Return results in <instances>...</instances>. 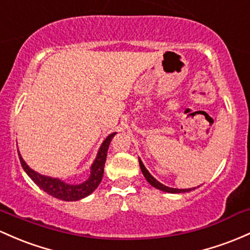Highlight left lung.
I'll list each match as a JSON object with an SVG mask.
<instances>
[{
    "label": "left lung",
    "mask_w": 250,
    "mask_h": 250,
    "mask_svg": "<svg viewBox=\"0 0 250 250\" xmlns=\"http://www.w3.org/2000/svg\"><path fill=\"white\" fill-rule=\"evenodd\" d=\"M139 164H140V168H141V171H142V174L145 175V178H146L147 182L149 183L150 185L153 186V188H158V190L164 191V192H168V193H184V192H190V191L196 188H168V186H166V185H164V184L159 183L158 180H156L155 178L153 177V175L150 174L149 172H148V169L146 168V167H145L144 163H142L141 159H140V158H139Z\"/></svg>",
    "instance_id": "obj_1"
}]
</instances>
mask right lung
I'll return each mask as SVG.
<instances>
[{
	"instance_id": "right-lung-1",
	"label": "right lung",
	"mask_w": 250,
	"mask_h": 250,
	"mask_svg": "<svg viewBox=\"0 0 250 250\" xmlns=\"http://www.w3.org/2000/svg\"><path fill=\"white\" fill-rule=\"evenodd\" d=\"M116 135V133H112L108 135L105 140L101 145L100 149H98L97 155H96L94 163L90 167V175L84 183L82 184H67L62 182V179L58 178H52L48 175H43L35 172L31 167L26 164L23 158L19 153L20 156V163L22 165L24 172L28 174V177L37 184L38 186L48 193L49 196L56 197V198L62 199L65 202H76L79 199H83L91 194L97 186L102 182L103 173H104V165H105L106 154H108V148L110 145L111 139Z\"/></svg>"
}]
</instances>
